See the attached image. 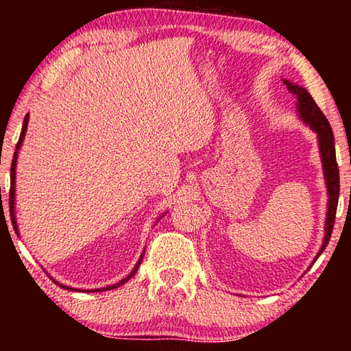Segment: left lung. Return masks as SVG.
Instances as JSON below:
<instances>
[{
	"instance_id": "obj_1",
	"label": "left lung",
	"mask_w": 351,
	"mask_h": 351,
	"mask_svg": "<svg viewBox=\"0 0 351 351\" xmlns=\"http://www.w3.org/2000/svg\"><path fill=\"white\" fill-rule=\"evenodd\" d=\"M285 84L292 94L295 95L297 102V113L302 121L313 132H316L318 137V147H319V156L321 162H323V171H324V180H326V189H328V213H326V223H324V239L321 244L318 254H316L313 263L316 258L321 256V252L324 251L328 246L330 233H332L335 213H337V203H339V191H340V179H339V166L337 160H335V145H334V134L330 129V124L328 118L324 117L318 105L315 104L313 97H311L308 90L302 86H297L291 81L285 80Z\"/></svg>"
}]
</instances>
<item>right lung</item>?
<instances>
[{"mask_svg":"<svg viewBox=\"0 0 351 351\" xmlns=\"http://www.w3.org/2000/svg\"><path fill=\"white\" fill-rule=\"evenodd\" d=\"M28 118H30V117H28V113H27V117L23 118L22 132H21V137H19V142H17V145H16V152H14L12 165H11V191H9V214H11V222H12V227H14V230H16V233H17V234H19V227H17V219H16V167H17V156H19V150H21L23 138H25V132H27V126H28ZM161 217H162V215H161ZM161 217H160V219H161ZM160 219H158V220H160ZM143 252H145V251H143ZM143 252L141 254V258H138V261H137L136 267L132 268L131 273H129V275H128L126 278H123V280L119 281V282H117V285H112V286L102 287V289H90V291H86V289H75V287H69V286L60 285V282H59V281H56V280H52V281H54L57 286H60L62 289H66V291H80V292H102V291L114 289V287H118V286L124 285V282H128L129 280H131V278H132L134 275H136L137 270H138V267H141V263H142Z\"/></svg>","mask_w":351,"mask_h":351,"instance_id":"right-lung-1","label":"right lung"}]
</instances>
